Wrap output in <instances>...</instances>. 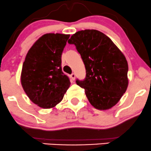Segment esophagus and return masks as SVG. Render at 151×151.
I'll return each instance as SVG.
<instances>
[{
	"label": "esophagus",
	"instance_id": "1",
	"mask_svg": "<svg viewBox=\"0 0 151 151\" xmlns=\"http://www.w3.org/2000/svg\"><path fill=\"white\" fill-rule=\"evenodd\" d=\"M70 77H71V79H72V80H74V79H75V74L74 73H72V74H71L70 75Z\"/></svg>",
	"mask_w": 151,
	"mask_h": 151
}]
</instances>
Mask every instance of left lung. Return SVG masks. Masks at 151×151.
<instances>
[{
	"mask_svg": "<svg viewBox=\"0 0 151 151\" xmlns=\"http://www.w3.org/2000/svg\"><path fill=\"white\" fill-rule=\"evenodd\" d=\"M81 55L86 68L84 80L77 79L95 109L107 110L115 106L129 85L127 60L113 41L96 30H80L68 40Z\"/></svg>",
	"mask_w": 151,
	"mask_h": 151,
	"instance_id": "8db88e82",
	"label": "left lung"
}]
</instances>
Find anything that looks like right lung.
Returning a JSON list of instances; mask_svg holds the SVG:
<instances>
[{
    "mask_svg": "<svg viewBox=\"0 0 151 151\" xmlns=\"http://www.w3.org/2000/svg\"><path fill=\"white\" fill-rule=\"evenodd\" d=\"M70 35L47 33L32 45L26 55L20 76L29 99L43 109L54 108L70 86L62 71V54Z\"/></svg>",
    "mask_w": 151,
    "mask_h": 151,
    "instance_id": "1",
    "label": "right lung"
}]
</instances>
